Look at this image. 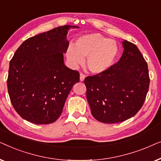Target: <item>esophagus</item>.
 <instances>
[{"label": "esophagus", "instance_id": "obj_1", "mask_svg": "<svg viewBox=\"0 0 161 161\" xmlns=\"http://www.w3.org/2000/svg\"><path fill=\"white\" fill-rule=\"evenodd\" d=\"M85 78H86V76H85L84 74H83V73H80V81H83V80H84Z\"/></svg>", "mask_w": 161, "mask_h": 161}]
</instances>
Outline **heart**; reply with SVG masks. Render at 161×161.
I'll list each match as a JSON object with an SVG mask.
<instances>
[{"instance_id": "1", "label": "heart", "mask_w": 161, "mask_h": 161, "mask_svg": "<svg viewBox=\"0 0 161 161\" xmlns=\"http://www.w3.org/2000/svg\"><path fill=\"white\" fill-rule=\"evenodd\" d=\"M118 54L117 44L102 34L84 35L77 39L73 46L67 50V58L72 67L76 68L84 63L87 58V67L94 73H100L113 64Z\"/></svg>"}]
</instances>
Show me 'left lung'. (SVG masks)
<instances>
[{
	"instance_id": "obj_1",
	"label": "left lung",
	"mask_w": 161,
	"mask_h": 161,
	"mask_svg": "<svg viewBox=\"0 0 161 161\" xmlns=\"http://www.w3.org/2000/svg\"><path fill=\"white\" fill-rule=\"evenodd\" d=\"M119 61L105 71L85 78L92 116L113 124L133 117L142 108L149 86L148 66L137 46L127 40Z\"/></svg>"
}]
</instances>
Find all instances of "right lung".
<instances>
[{
	"label": "right lung",
	"mask_w": 161,
	"mask_h": 161,
	"mask_svg": "<svg viewBox=\"0 0 161 161\" xmlns=\"http://www.w3.org/2000/svg\"><path fill=\"white\" fill-rule=\"evenodd\" d=\"M64 25L30 37L11 59L7 79L11 103L24 119L37 125L56 122L72 88L80 80L78 71L64 63L69 42Z\"/></svg>",
	"instance_id": "right-lung-1"
}]
</instances>
